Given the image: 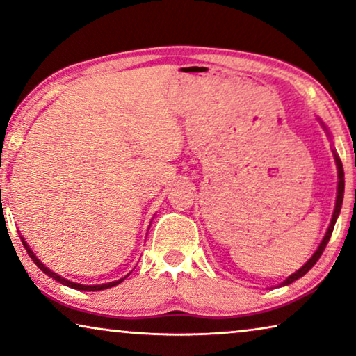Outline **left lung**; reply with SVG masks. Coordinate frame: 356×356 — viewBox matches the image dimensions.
<instances>
[{
    "label": "left lung",
    "instance_id": "1",
    "mask_svg": "<svg viewBox=\"0 0 356 356\" xmlns=\"http://www.w3.org/2000/svg\"><path fill=\"white\" fill-rule=\"evenodd\" d=\"M334 157H335V163H337V170H339V188H337V201H335L334 216H332V220H330V225H329V228H327V233H325L324 240L321 241V245H319L318 250H316L313 257H311V259H309L308 262H306V264H305L303 267H301L300 270H296L295 274H291V275L289 277V279H286L282 285H290V284H293L295 280H298L300 277H303V275L306 274V272H308V270L311 269V267H313V266L316 264V262L319 261L321 254H323L324 250H325V246H327V243H329V240H330V235H332L335 220H337V217H339V213H340V207H342L343 189H345V179H343V167H342V162H340V159H339L337 154H334Z\"/></svg>",
    "mask_w": 356,
    "mask_h": 356
}]
</instances>
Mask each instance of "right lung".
<instances>
[{"label": "right lung", "mask_w": 356, "mask_h": 356, "mask_svg": "<svg viewBox=\"0 0 356 356\" xmlns=\"http://www.w3.org/2000/svg\"><path fill=\"white\" fill-rule=\"evenodd\" d=\"M1 206H3V204H1ZM21 240H22V238H21ZM22 245H24V248H26L27 254H29V256H31V259H32L33 262H35V264H37V267H38V269H40V270L43 272V274H47L48 277H51V279H55L56 282H60V284H63V285H66V286H71V289H76V290H87V291H97V290H105V289H110V286H115V285H118V284H121V282H123V280L126 279V277H128V275H126V277H124V279H120V280L110 282V284H104V285H81V284H74V282H70V280L63 279V277H60V275H58V274H55V272H51L50 269H48V267H45V266H43V264H42V262L37 259V257H35V254H33V252H32V250H31V248H29V245H27V243H26V241H24V240H22Z\"/></svg>", "instance_id": "1"}]
</instances>
